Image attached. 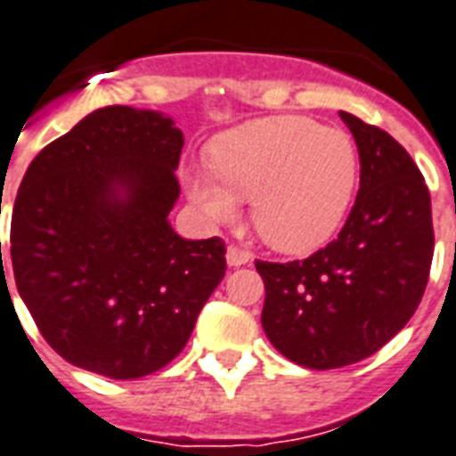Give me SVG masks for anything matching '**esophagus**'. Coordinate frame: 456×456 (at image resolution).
<instances>
[{
	"mask_svg": "<svg viewBox=\"0 0 456 456\" xmlns=\"http://www.w3.org/2000/svg\"><path fill=\"white\" fill-rule=\"evenodd\" d=\"M224 257H227L229 266H243L250 262V253H248V250H240V248H236V246H229Z\"/></svg>",
	"mask_w": 456,
	"mask_h": 456,
	"instance_id": "obj_1",
	"label": "esophagus"
}]
</instances>
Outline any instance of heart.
Wrapping results in <instances>:
<instances>
[{
	"instance_id": "obj_1",
	"label": "heart",
	"mask_w": 456,
	"mask_h": 456,
	"mask_svg": "<svg viewBox=\"0 0 456 456\" xmlns=\"http://www.w3.org/2000/svg\"><path fill=\"white\" fill-rule=\"evenodd\" d=\"M210 173L184 170V190L208 222H232L250 201L257 234L288 255L332 239L358 184V151L344 131L306 117H269L213 140Z\"/></svg>"
}]
</instances>
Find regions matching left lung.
<instances>
[{"label": "left lung", "mask_w": 456, "mask_h": 456, "mask_svg": "<svg viewBox=\"0 0 456 456\" xmlns=\"http://www.w3.org/2000/svg\"><path fill=\"white\" fill-rule=\"evenodd\" d=\"M356 140L361 187L332 243L302 262H255L265 281L262 328L302 368L372 356L421 302L433 257L431 194L387 131L339 112Z\"/></svg>", "instance_id": "obj_1"}]
</instances>
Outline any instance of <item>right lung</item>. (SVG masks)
Returning <instances> with one entry per match:
<instances>
[{"label": "right lung", "mask_w": 456, "mask_h": 456, "mask_svg": "<svg viewBox=\"0 0 456 456\" xmlns=\"http://www.w3.org/2000/svg\"><path fill=\"white\" fill-rule=\"evenodd\" d=\"M183 144L168 114L110 105L25 173L11 216L18 295L77 368L110 379L157 372L220 286L224 243L183 239L168 222Z\"/></svg>", "instance_id": "right-lung-1"}]
</instances>
